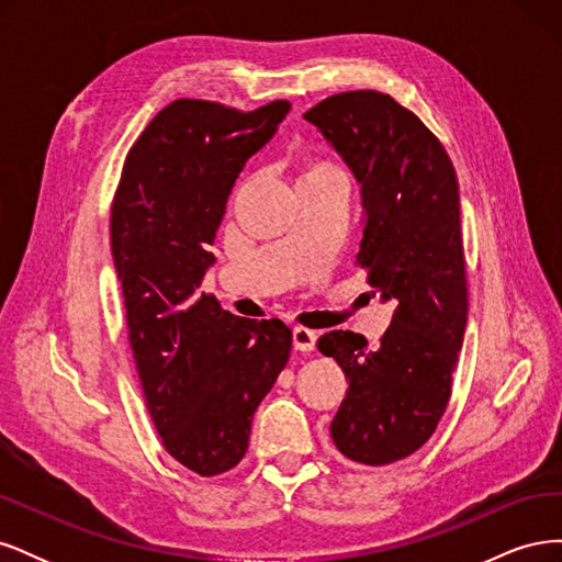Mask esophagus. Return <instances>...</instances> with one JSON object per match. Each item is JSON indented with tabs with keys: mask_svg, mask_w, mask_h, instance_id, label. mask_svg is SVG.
Returning a JSON list of instances; mask_svg holds the SVG:
<instances>
[{
	"mask_svg": "<svg viewBox=\"0 0 562 562\" xmlns=\"http://www.w3.org/2000/svg\"><path fill=\"white\" fill-rule=\"evenodd\" d=\"M293 347L297 351H314L316 347V333L310 328H295L293 330Z\"/></svg>",
	"mask_w": 562,
	"mask_h": 562,
	"instance_id": "esophagus-1",
	"label": "esophagus"
}]
</instances>
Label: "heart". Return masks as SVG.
<instances>
[{
	"label": "heart",
	"instance_id": "b5f03b06",
	"mask_svg": "<svg viewBox=\"0 0 562 562\" xmlns=\"http://www.w3.org/2000/svg\"><path fill=\"white\" fill-rule=\"evenodd\" d=\"M316 171H333L330 166H312V168H307V173H316ZM304 173V176H307Z\"/></svg>",
	"mask_w": 562,
	"mask_h": 562
}]
</instances>
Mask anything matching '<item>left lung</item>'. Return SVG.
Masks as SVG:
<instances>
[{"label":"left lung","instance_id":"left-lung-1","mask_svg":"<svg viewBox=\"0 0 562 562\" xmlns=\"http://www.w3.org/2000/svg\"><path fill=\"white\" fill-rule=\"evenodd\" d=\"M304 119L361 187L359 265L372 295L394 304L375 349L351 330L318 337L349 380L335 446L382 467L427 443L450 401L469 312L459 182L436 135L386 93H337Z\"/></svg>","mask_w":562,"mask_h":562}]
</instances>
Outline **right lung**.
I'll list each match as a JSON object with an SVG mask.
<instances>
[{
    "mask_svg": "<svg viewBox=\"0 0 562 562\" xmlns=\"http://www.w3.org/2000/svg\"><path fill=\"white\" fill-rule=\"evenodd\" d=\"M288 112V100L252 112L176 100L131 147L112 201V258L147 411L166 452L199 475L241 462L252 415L291 356L283 321L234 316L199 293L232 187Z\"/></svg>",
    "mask_w": 562,
    "mask_h": 562,
    "instance_id": "1",
    "label": "right lung"
}]
</instances>
